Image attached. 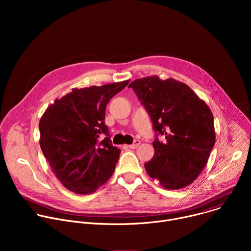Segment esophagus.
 Here are the masks:
<instances>
[{"label":"esophagus","instance_id":"obj_1","mask_svg":"<svg viewBox=\"0 0 251 251\" xmlns=\"http://www.w3.org/2000/svg\"><path fill=\"white\" fill-rule=\"evenodd\" d=\"M140 141L139 140H135L134 142H133V144H131V145H129V148L130 149H136L139 145H140Z\"/></svg>","mask_w":251,"mask_h":251}]
</instances>
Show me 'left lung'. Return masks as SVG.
<instances>
[{"label": "left lung", "instance_id": "obj_1", "mask_svg": "<svg viewBox=\"0 0 251 251\" xmlns=\"http://www.w3.org/2000/svg\"><path fill=\"white\" fill-rule=\"evenodd\" d=\"M129 87L144 106L155 132V154L145 164L147 173L169 190L191 185L216 143L208 106L187 84L173 78L154 75L136 79Z\"/></svg>", "mask_w": 251, "mask_h": 251}]
</instances>
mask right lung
<instances>
[{
	"label": "right lung",
	"instance_id": "1",
	"mask_svg": "<svg viewBox=\"0 0 251 251\" xmlns=\"http://www.w3.org/2000/svg\"><path fill=\"white\" fill-rule=\"evenodd\" d=\"M129 80L74 89L54 100L40 121V144L51 170L69 191L87 195L109 180L120 150L112 145L105 109ZM105 138L101 140L100 136Z\"/></svg>",
	"mask_w": 251,
	"mask_h": 251
}]
</instances>
